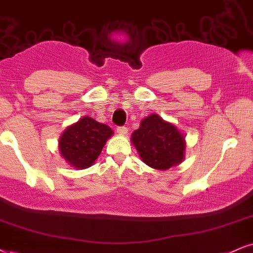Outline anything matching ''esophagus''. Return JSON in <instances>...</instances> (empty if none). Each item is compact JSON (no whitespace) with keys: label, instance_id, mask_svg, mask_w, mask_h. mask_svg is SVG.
Returning <instances> with one entry per match:
<instances>
[{"label":"esophagus","instance_id":"34e87169","mask_svg":"<svg viewBox=\"0 0 253 253\" xmlns=\"http://www.w3.org/2000/svg\"><path fill=\"white\" fill-rule=\"evenodd\" d=\"M117 133L120 136H126V133H127V129L126 126H120V127H117Z\"/></svg>","mask_w":253,"mask_h":253}]
</instances>
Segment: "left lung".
<instances>
[{"label":"left lung","mask_w":253,"mask_h":253,"mask_svg":"<svg viewBox=\"0 0 253 253\" xmlns=\"http://www.w3.org/2000/svg\"><path fill=\"white\" fill-rule=\"evenodd\" d=\"M131 143L141 160L156 170H168L182 163L185 157V136L173 123L160 115L143 118L132 132Z\"/></svg>","instance_id":"1"}]
</instances>
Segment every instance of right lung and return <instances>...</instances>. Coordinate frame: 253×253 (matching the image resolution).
<instances>
[{"label":"right lung","mask_w":253,"mask_h":253,"mask_svg":"<svg viewBox=\"0 0 253 253\" xmlns=\"http://www.w3.org/2000/svg\"><path fill=\"white\" fill-rule=\"evenodd\" d=\"M114 131L107 124L84 116L62 132L58 150L62 158L77 170L88 169L101 155Z\"/></svg>","instance_id":"obj_1"}]
</instances>
